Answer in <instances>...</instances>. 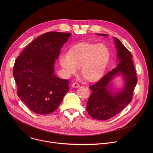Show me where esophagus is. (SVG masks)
Wrapping results in <instances>:
<instances>
[{"label":"esophagus","mask_w":153,"mask_h":153,"mask_svg":"<svg viewBox=\"0 0 153 153\" xmlns=\"http://www.w3.org/2000/svg\"><path fill=\"white\" fill-rule=\"evenodd\" d=\"M72 86L74 87V88H77V87L79 86V83L75 82V83H73L72 84Z\"/></svg>","instance_id":"obj_1"}]
</instances>
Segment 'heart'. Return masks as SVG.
<instances>
[{"mask_svg":"<svg viewBox=\"0 0 153 153\" xmlns=\"http://www.w3.org/2000/svg\"><path fill=\"white\" fill-rule=\"evenodd\" d=\"M110 56V50L103 43L85 42L72 47L68 54H62L59 63L67 76L76 74L80 67L82 77L93 82L103 75Z\"/></svg>","mask_w":153,"mask_h":153,"instance_id":"1","label":"heart"}]
</instances>
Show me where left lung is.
I'll return each instance as SVG.
<instances>
[{
    "mask_svg": "<svg viewBox=\"0 0 153 153\" xmlns=\"http://www.w3.org/2000/svg\"><path fill=\"white\" fill-rule=\"evenodd\" d=\"M97 34L107 36L105 34ZM114 42L119 62L117 67L90 86L93 92L87 102L86 110L90 116L97 120H108L119 114L131 102L137 82L131 53L117 38H114ZM119 74L124 77L125 85L121 91L114 94L108 88V85L113 77Z\"/></svg>",
    "mask_w": 153,
    "mask_h": 153,
    "instance_id": "8db88e82",
    "label": "left lung"
}]
</instances>
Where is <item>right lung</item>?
<instances>
[{"label": "right lung", "mask_w": 153, "mask_h": 153, "mask_svg": "<svg viewBox=\"0 0 153 153\" xmlns=\"http://www.w3.org/2000/svg\"><path fill=\"white\" fill-rule=\"evenodd\" d=\"M71 33L51 31L34 39L15 61L13 76L17 94L34 113L54 112L69 91V80L56 76L55 60Z\"/></svg>", "instance_id": "obj_1"}]
</instances>
